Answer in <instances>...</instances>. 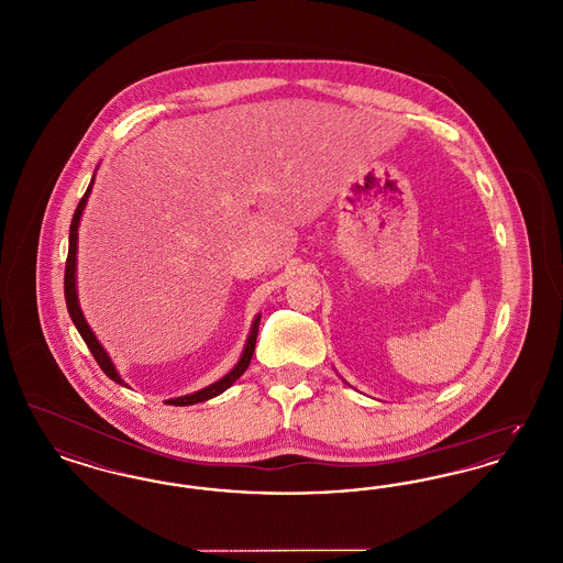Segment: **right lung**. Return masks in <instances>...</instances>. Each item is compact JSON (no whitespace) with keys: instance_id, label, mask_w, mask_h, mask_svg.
Masks as SVG:
<instances>
[{"instance_id":"right-lung-1","label":"right lung","mask_w":563,"mask_h":563,"mask_svg":"<svg viewBox=\"0 0 563 563\" xmlns=\"http://www.w3.org/2000/svg\"><path fill=\"white\" fill-rule=\"evenodd\" d=\"M90 189H92V181H90V186L86 189V194L81 196L80 205H78V209H76V213H74L71 225H69V253H67V262H65V301H67V310H69L71 321H74V324L78 327L81 340L86 342V346L90 350V354L95 356V361L99 363V367H101V369L106 372V375L111 377L113 382H118V384H122V386H124L122 377L118 375L115 367H113V363H111V358L108 356V352H106L103 346L97 342L95 333L90 331V327H88L86 321H84V314H81L80 306H78V295H76V251H78V225H80L81 211H84V207H86V200H88ZM257 322H260V317H257L255 322H253V329H251V335H249V340H246V346H244V352H242V358L239 361V365H236L230 374L225 375V377H221L219 382H214L211 386H207V388H202V390L194 393V395H186V397L170 399V401L166 402H168V405H179V407H184V405H194V402L209 401V399H213L217 395H221L223 390H228V388H230V386H232V384H234V382H236V379L246 372V367H249V363H251V358H253L255 342H257Z\"/></svg>"}]
</instances>
